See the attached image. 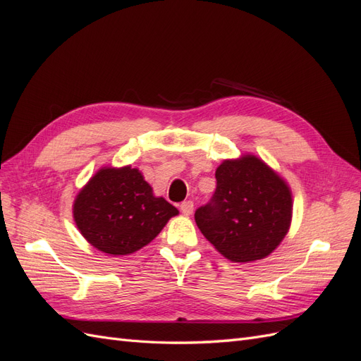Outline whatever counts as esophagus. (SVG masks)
I'll return each instance as SVG.
<instances>
[{"instance_id": "34e87169", "label": "esophagus", "mask_w": 361, "mask_h": 361, "mask_svg": "<svg viewBox=\"0 0 361 361\" xmlns=\"http://www.w3.org/2000/svg\"><path fill=\"white\" fill-rule=\"evenodd\" d=\"M194 211V203L191 200H187V202H182L180 203V212L183 215H191Z\"/></svg>"}]
</instances>
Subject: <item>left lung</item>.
<instances>
[{
    "label": "left lung",
    "instance_id": "8db88e82",
    "mask_svg": "<svg viewBox=\"0 0 361 361\" xmlns=\"http://www.w3.org/2000/svg\"><path fill=\"white\" fill-rule=\"evenodd\" d=\"M215 179L212 199L194 214L200 232L232 262L267 257L289 231L288 183L255 155L224 161Z\"/></svg>",
    "mask_w": 361,
    "mask_h": 361
}]
</instances>
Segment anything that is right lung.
I'll use <instances>...</instances> for the list:
<instances>
[{"label":"right lung","instance_id":"1","mask_svg":"<svg viewBox=\"0 0 361 361\" xmlns=\"http://www.w3.org/2000/svg\"><path fill=\"white\" fill-rule=\"evenodd\" d=\"M179 211L155 197L137 169L105 167L78 192L73 218L94 248L113 256L130 255L155 239Z\"/></svg>","mask_w":361,"mask_h":361}]
</instances>
